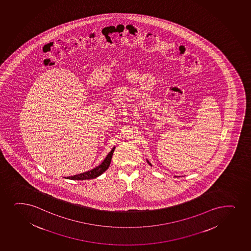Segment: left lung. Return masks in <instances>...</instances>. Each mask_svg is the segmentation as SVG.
<instances>
[{
    "label": "left lung",
    "mask_w": 251,
    "mask_h": 251,
    "mask_svg": "<svg viewBox=\"0 0 251 251\" xmlns=\"http://www.w3.org/2000/svg\"><path fill=\"white\" fill-rule=\"evenodd\" d=\"M147 162H148V164H150V165H151V166H152V164H150V161L147 160Z\"/></svg>",
    "instance_id": "left-lung-1"
}]
</instances>
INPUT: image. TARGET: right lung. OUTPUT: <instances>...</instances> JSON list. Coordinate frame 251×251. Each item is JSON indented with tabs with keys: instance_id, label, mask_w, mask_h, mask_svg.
<instances>
[{
	"instance_id": "obj_1",
	"label": "right lung",
	"mask_w": 251,
	"mask_h": 251,
	"mask_svg": "<svg viewBox=\"0 0 251 251\" xmlns=\"http://www.w3.org/2000/svg\"><path fill=\"white\" fill-rule=\"evenodd\" d=\"M114 150H115V147L113 148V150L108 152L107 157L104 158V160L102 161V163L99 166L94 168L92 170L87 171V172L82 173V174L74 175V176H71V177H68L67 178L73 179V180H86V179H92V178L99 177L102 173H104L108 169Z\"/></svg>"
}]
</instances>
